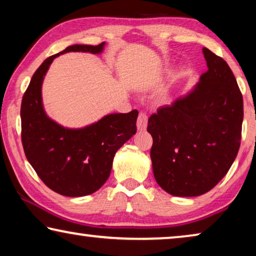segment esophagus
<instances>
[{
  "instance_id": "esophagus-1",
  "label": "esophagus",
  "mask_w": 256,
  "mask_h": 256,
  "mask_svg": "<svg viewBox=\"0 0 256 256\" xmlns=\"http://www.w3.org/2000/svg\"><path fill=\"white\" fill-rule=\"evenodd\" d=\"M147 123H148V116L146 115V112H141L138 116V120H136V128H138L139 131H144L147 128Z\"/></svg>"
}]
</instances>
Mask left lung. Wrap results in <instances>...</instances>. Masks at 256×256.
Here are the masks:
<instances>
[{"mask_svg": "<svg viewBox=\"0 0 256 256\" xmlns=\"http://www.w3.org/2000/svg\"><path fill=\"white\" fill-rule=\"evenodd\" d=\"M208 70L185 96L161 106L148 120L150 158L158 184L171 196L207 193L237 158L244 102L222 57L202 49Z\"/></svg>", "mask_w": 256, "mask_h": 256, "instance_id": "obj_1", "label": "left lung"}]
</instances>
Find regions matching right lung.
I'll return each instance as SVG.
<instances>
[{
  "instance_id": "1",
  "label": "right lung",
  "mask_w": 256,
  "mask_h": 256,
  "mask_svg": "<svg viewBox=\"0 0 256 256\" xmlns=\"http://www.w3.org/2000/svg\"><path fill=\"white\" fill-rule=\"evenodd\" d=\"M98 46L74 44L48 57L34 72L22 101V142L26 158L46 185L66 196H84L110 176L116 152L136 132L138 112L109 114L80 128H64L46 114L41 88L57 56L70 52L101 54Z\"/></svg>"
}]
</instances>
